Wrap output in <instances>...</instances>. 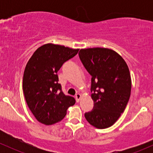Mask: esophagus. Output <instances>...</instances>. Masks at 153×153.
Wrapping results in <instances>:
<instances>
[{"label":"esophagus","mask_w":153,"mask_h":153,"mask_svg":"<svg viewBox=\"0 0 153 153\" xmlns=\"http://www.w3.org/2000/svg\"><path fill=\"white\" fill-rule=\"evenodd\" d=\"M81 95L80 93H77L76 95H75V98H76V101L77 102H79L80 99H81Z\"/></svg>","instance_id":"1"}]
</instances>
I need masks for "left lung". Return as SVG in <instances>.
<instances>
[{
    "instance_id": "1",
    "label": "left lung",
    "mask_w": 153,
    "mask_h": 153,
    "mask_svg": "<svg viewBox=\"0 0 153 153\" xmlns=\"http://www.w3.org/2000/svg\"><path fill=\"white\" fill-rule=\"evenodd\" d=\"M78 55L92 76L94 106L84 116L98 129L109 127L124 112L130 97L132 82L127 64L116 52L106 48L82 49Z\"/></svg>"
}]
</instances>
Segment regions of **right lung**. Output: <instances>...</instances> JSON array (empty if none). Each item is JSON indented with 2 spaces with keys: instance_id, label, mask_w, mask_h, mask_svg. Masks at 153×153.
Returning a JSON list of instances; mask_svg holds the SVG:
<instances>
[{
  "instance_id": "1",
  "label": "right lung",
  "mask_w": 153,
  "mask_h": 153,
  "mask_svg": "<svg viewBox=\"0 0 153 153\" xmlns=\"http://www.w3.org/2000/svg\"><path fill=\"white\" fill-rule=\"evenodd\" d=\"M79 49L47 44L38 48L25 67L23 91L29 109L39 122L52 125L65 117L75 99L63 92L58 71Z\"/></svg>"
}]
</instances>
